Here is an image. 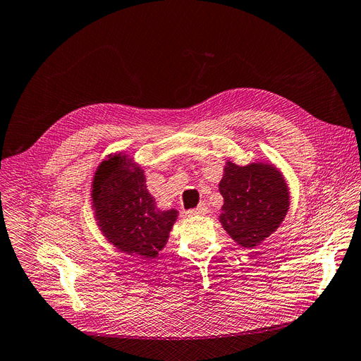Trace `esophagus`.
<instances>
[{"label":"esophagus","instance_id":"obj_1","mask_svg":"<svg viewBox=\"0 0 361 361\" xmlns=\"http://www.w3.org/2000/svg\"><path fill=\"white\" fill-rule=\"evenodd\" d=\"M206 212H207V207H206L204 204H200V206H197L196 209L187 210L185 214H187V216H202V214H204Z\"/></svg>","mask_w":361,"mask_h":361}]
</instances>
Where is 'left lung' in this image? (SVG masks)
<instances>
[{"mask_svg": "<svg viewBox=\"0 0 361 361\" xmlns=\"http://www.w3.org/2000/svg\"><path fill=\"white\" fill-rule=\"evenodd\" d=\"M219 191L222 228L238 245L250 250L277 231L290 206L284 176L270 161L236 165L228 159Z\"/></svg>", "mask_w": 361, "mask_h": 361, "instance_id": "8db88e82", "label": "left lung"}]
</instances>
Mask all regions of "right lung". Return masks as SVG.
I'll list each match as a JSON object with an SVG mask.
<instances>
[{"instance_id": "1", "label": "right lung", "mask_w": 361, "mask_h": 361, "mask_svg": "<svg viewBox=\"0 0 361 361\" xmlns=\"http://www.w3.org/2000/svg\"><path fill=\"white\" fill-rule=\"evenodd\" d=\"M94 219L118 251L157 258L178 219L176 209L161 210L147 187L145 171L126 152L109 154L91 183Z\"/></svg>"}]
</instances>
